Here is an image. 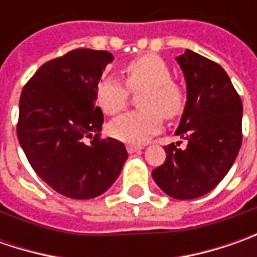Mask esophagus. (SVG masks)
I'll use <instances>...</instances> for the list:
<instances>
[{
  "mask_svg": "<svg viewBox=\"0 0 257 257\" xmlns=\"http://www.w3.org/2000/svg\"><path fill=\"white\" fill-rule=\"evenodd\" d=\"M143 147L142 146H137V144H128L127 146V152L128 153H136V152H140Z\"/></svg>",
  "mask_w": 257,
  "mask_h": 257,
  "instance_id": "34e87169",
  "label": "esophagus"
}]
</instances>
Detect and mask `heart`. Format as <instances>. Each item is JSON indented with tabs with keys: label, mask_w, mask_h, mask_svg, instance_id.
<instances>
[{
	"label": "heart",
	"mask_w": 257,
	"mask_h": 257,
	"mask_svg": "<svg viewBox=\"0 0 257 257\" xmlns=\"http://www.w3.org/2000/svg\"><path fill=\"white\" fill-rule=\"evenodd\" d=\"M124 81L104 77L95 88V101L108 115L127 107L132 93L143 91L139 104L144 110L130 111L110 124V134L125 143H144L162 127V115L173 120L182 114L186 104L183 85L172 77V70L162 57L144 54L123 67Z\"/></svg>",
	"instance_id": "heart-1"
}]
</instances>
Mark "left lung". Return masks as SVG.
I'll return each instance as SVG.
<instances>
[{"label": "left lung", "instance_id": "left-lung-1", "mask_svg": "<svg viewBox=\"0 0 257 257\" xmlns=\"http://www.w3.org/2000/svg\"><path fill=\"white\" fill-rule=\"evenodd\" d=\"M177 61L187 103L176 134L187 146H166V160L152 174L166 194L190 200L213 190L234 163L242 146L243 104L222 65L190 50Z\"/></svg>", "mask_w": 257, "mask_h": 257}]
</instances>
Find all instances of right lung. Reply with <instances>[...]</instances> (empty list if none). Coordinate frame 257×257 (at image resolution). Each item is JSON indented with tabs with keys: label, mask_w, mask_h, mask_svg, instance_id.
<instances>
[{
	"label": "right lung",
	"mask_w": 257,
	"mask_h": 257,
	"mask_svg": "<svg viewBox=\"0 0 257 257\" xmlns=\"http://www.w3.org/2000/svg\"><path fill=\"white\" fill-rule=\"evenodd\" d=\"M111 60L104 50L75 48L44 63L21 91L18 142L34 172L70 199L105 192L128 156L121 142L100 134L95 88Z\"/></svg>",
	"instance_id": "right-lung-1"
}]
</instances>
